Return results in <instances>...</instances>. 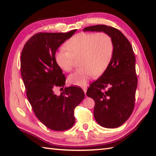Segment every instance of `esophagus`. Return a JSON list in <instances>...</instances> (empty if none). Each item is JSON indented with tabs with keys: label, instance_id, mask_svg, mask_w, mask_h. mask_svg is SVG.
Instances as JSON below:
<instances>
[{
	"label": "esophagus",
	"instance_id": "34e87169",
	"mask_svg": "<svg viewBox=\"0 0 156 156\" xmlns=\"http://www.w3.org/2000/svg\"><path fill=\"white\" fill-rule=\"evenodd\" d=\"M82 90H83V91L84 92V93H85V94H86V93H87V87H83L82 88Z\"/></svg>",
	"mask_w": 156,
	"mask_h": 156
}]
</instances>
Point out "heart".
Returning <instances> with one entry per match:
<instances>
[{"label": "heart", "instance_id": "b5f03b06", "mask_svg": "<svg viewBox=\"0 0 156 156\" xmlns=\"http://www.w3.org/2000/svg\"><path fill=\"white\" fill-rule=\"evenodd\" d=\"M55 54L58 67L70 72L74 59H80L82 67L68 76L69 84L80 87L87 86L94 75L102 74L110 64L114 54V43L108 34L103 31L81 33L75 35Z\"/></svg>", "mask_w": 156, "mask_h": 156}]
</instances>
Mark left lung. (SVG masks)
I'll use <instances>...</instances> for the list:
<instances>
[{
  "mask_svg": "<svg viewBox=\"0 0 156 156\" xmlns=\"http://www.w3.org/2000/svg\"><path fill=\"white\" fill-rule=\"evenodd\" d=\"M84 31H103L114 43V54L103 74L92 82L87 95L94 101V116L102 127L122 125L133 111L137 77L135 57L127 38L115 27L105 25L87 27Z\"/></svg>",
  "mask_w": 156,
  "mask_h": 156,
  "instance_id": "left-lung-1",
  "label": "left lung"
}]
</instances>
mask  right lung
Instances as JSON below:
<instances>
[{
  "label": "right lung",
  "mask_w": 156,
  "mask_h": 156,
  "mask_svg": "<svg viewBox=\"0 0 156 156\" xmlns=\"http://www.w3.org/2000/svg\"><path fill=\"white\" fill-rule=\"evenodd\" d=\"M77 29L68 33H38L26 42L21 55V73L26 94L35 115L54 131H65L75 122V108L84 98L80 87H64L66 77L55 60L56 50Z\"/></svg>",
  "instance_id": "obj_1"
}]
</instances>
